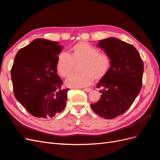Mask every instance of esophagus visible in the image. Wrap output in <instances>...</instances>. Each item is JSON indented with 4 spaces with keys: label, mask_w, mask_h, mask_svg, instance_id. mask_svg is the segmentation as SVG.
Segmentation results:
<instances>
[{
    "label": "esophagus",
    "mask_w": 160,
    "mask_h": 160,
    "mask_svg": "<svg viewBox=\"0 0 160 160\" xmlns=\"http://www.w3.org/2000/svg\"><path fill=\"white\" fill-rule=\"evenodd\" d=\"M83 90L85 92H89L91 91V88H85V89H83Z\"/></svg>",
    "instance_id": "obj_1"
}]
</instances>
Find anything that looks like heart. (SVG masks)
<instances>
[{
	"instance_id": "b5f03b06",
	"label": "heart",
	"mask_w": 160,
	"mask_h": 160,
	"mask_svg": "<svg viewBox=\"0 0 160 160\" xmlns=\"http://www.w3.org/2000/svg\"><path fill=\"white\" fill-rule=\"evenodd\" d=\"M82 62L79 72L71 74L65 81L67 87L81 88L89 86L94 79H99L108 73L111 66L108 54L85 42H80L72 47V54L61 52L57 57V70L62 77L68 76L74 69L75 63Z\"/></svg>"
}]
</instances>
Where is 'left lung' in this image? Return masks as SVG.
<instances>
[{
  "label": "left lung",
  "mask_w": 160,
  "mask_h": 160,
  "mask_svg": "<svg viewBox=\"0 0 160 160\" xmlns=\"http://www.w3.org/2000/svg\"><path fill=\"white\" fill-rule=\"evenodd\" d=\"M97 46L108 54L111 66L97 85L104 88L101 98L91 108L101 117L113 119L130 108L141 91L143 62L132 45L118 38L101 40Z\"/></svg>",
  "instance_id": "8db88e82"
}]
</instances>
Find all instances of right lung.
I'll list each match as a JSON object with an SVG mask.
<instances>
[{"mask_svg":"<svg viewBox=\"0 0 160 160\" xmlns=\"http://www.w3.org/2000/svg\"><path fill=\"white\" fill-rule=\"evenodd\" d=\"M59 42L37 38L18 51L11 69L16 99L28 113L38 118H52L66 105L67 91L57 74Z\"/></svg>","mask_w":160,"mask_h":160,"instance_id":"obj_1","label":"right lung"}]
</instances>
